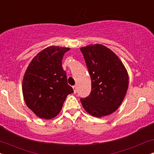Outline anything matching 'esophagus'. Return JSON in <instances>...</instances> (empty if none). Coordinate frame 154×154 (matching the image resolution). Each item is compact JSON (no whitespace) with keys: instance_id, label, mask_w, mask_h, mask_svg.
Returning a JSON list of instances; mask_svg holds the SVG:
<instances>
[{"instance_id":"esophagus-1","label":"esophagus","mask_w":154,"mask_h":154,"mask_svg":"<svg viewBox=\"0 0 154 154\" xmlns=\"http://www.w3.org/2000/svg\"><path fill=\"white\" fill-rule=\"evenodd\" d=\"M73 90H74V93H77V86L76 85L73 86Z\"/></svg>"}]
</instances>
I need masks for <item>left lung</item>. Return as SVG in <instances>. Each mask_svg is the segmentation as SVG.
<instances>
[{"mask_svg": "<svg viewBox=\"0 0 154 154\" xmlns=\"http://www.w3.org/2000/svg\"><path fill=\"white\" fill-rule=\"evenodd\" d=\"M80 51L91 77V94L80 99L82 106L95 117L109 115L121 105L128 91V71L119 58L103 45H89Z\"/></svg>", "mask_w": 154, "mask_h": 154, "instance_id": "1", "label": "left lung"}]
</instances>
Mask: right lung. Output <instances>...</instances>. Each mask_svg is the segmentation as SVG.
I'll list each match as a JSON object with an SVG mask.
<instances>
[{
    "label": "right lung",
    "mask_w": 154,
    "mask_h": 154,
    "mask_svg": "<svg viewBox=\"0 0 154 154\" xmlns=\"http://www.w3.org/2000/svg\"><path fill=\"white\" fill-rule=\"evenodd\" d=\"M69 48L49 46L38 53L26 68L22 81L24 102L36 116L51 119L61 111L73 89L67 83L61 61Z\"/></svg>",
    "instance_id": "add662e5"
}]
</instances>
